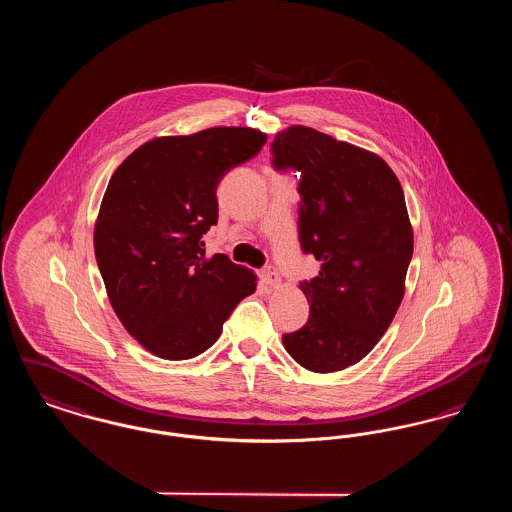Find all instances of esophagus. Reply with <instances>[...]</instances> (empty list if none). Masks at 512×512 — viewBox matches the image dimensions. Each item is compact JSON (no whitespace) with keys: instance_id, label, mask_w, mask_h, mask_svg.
I'll return each mask as SVG.
<instances>
[{"instance_id":"34e87169","label":"esophagus","mask_w":512,"mask_h":512,"mask_svg":"<svg viewBox=\"0 0 512 512\" xmlns=\"http://www.w3.org/2000/svg\"><path fill=\"white\" fill-rule=\"evenodd\" d=\"M261 278L267 284L268 288H278L280 286V274L274 267H267L261 270Z\"/></svg>"}]
</instances>
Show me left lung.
<instances>
[{
	"instance_id": "8db88e82",
	"label": "left lung",
	"mask_w": 512,
	"mask_h": 512,
	"mask_svg": "<svg viewBox=\"0 0 512 512\" xmlns=\"http://www.w3.org/2000/svg\"><path fill=\"white\" fill-rule=\"evenodd\" d=\"M272 165L301 172L299 242L320 261L301 282L307 324L284 334L293 359L313 372L359 363L386 334L413 257L403 188L372 151L293 124L276 134Z\"/></svg>"
}]
</instances>
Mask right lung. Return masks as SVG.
Here are the masks:
<instances>
[{
  "instance_id": "add662e5",
  "label": "right lung",
  "mask_w": 512,
  "mask_h": 512,
  "mask_svg": "<svg viewBox=\"0 0 512 512\" xmlns=\"http://www.w3.org/2000/svg\"><path fill=\"white\" fill-rule=\"evenodd\" d=\"M267 134L215 126L161 136L113 172L94 228V251L111 307L149 353L184 361L219 340L257 276L226 255H205L217 224L220 178L255 157Z\"/></svg>"
}]
</instances>
